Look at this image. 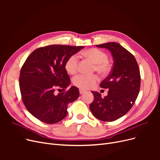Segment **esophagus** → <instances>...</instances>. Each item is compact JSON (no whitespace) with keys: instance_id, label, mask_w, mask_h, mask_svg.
<instances>
[{"instance_id":"obj_1","label":"esophagus","mask_w":160,"mask_h":160,"mask_svg":"<svg viewBox=\"0 0 160 160\" xmlns=\"http://www.w3.org/2000/svg\"><path fill=\"white\" fill-rule=\"evenodd\" d=\"M85 92H86V91H85V90H83V89H79V93H80V94L81 95H82V94H83Z\"/></svg>"}]
</instances>
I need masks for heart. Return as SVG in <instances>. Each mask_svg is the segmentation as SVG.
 Here are the masks:
<instances>
[{
  "instance_id": "1",
  "label": "heart",
  "mask_w": 160,
  "mask_h": 160,
  "mask_svg": "<svg viewBox=\"0 0 160 160\" xmlns=\"http://www.w3.org/2000/svg\"><path fill=\"white\" fill-rule=\"evenodd\" d=\"M85 57L88 58L95 64L96 70L101 73H107L110 67L107 53L97 48H91L83 52ZM65 69L69 74H75L78 69V57L76 55L70 56L65 62ZM99 80L97 75L79 74L72 79L73 84L82 89H88L93 88Z\"/></svg>"
}]
</instances>
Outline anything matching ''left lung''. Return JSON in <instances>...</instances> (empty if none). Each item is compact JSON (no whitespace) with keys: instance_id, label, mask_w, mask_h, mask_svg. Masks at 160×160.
I'll use <instances>...</instances> for the list:
<instances>
[{"instance_id":"left-lung-1","label":"left lung","mask_w":160,"mask_h":160,"mask_svg":"<svg viewBox=\"0 0 160 160\" xmlns=\"http://www.w3.org/2000/svg\"><path fill=\"white\" fill-rule=\"evenodd\" d=\"M108 49L113 60L112 70L100 87L108 89V94L91 91L94 100L89 109L95 117L103 122H113L126 114L132 108L140 89L139 69L134 56L118 42L96 45Z\"/></svg>"}]
</instances>
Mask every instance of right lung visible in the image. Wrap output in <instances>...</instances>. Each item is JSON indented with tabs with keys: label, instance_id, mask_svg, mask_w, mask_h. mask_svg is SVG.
Returning a JSON list of instances; mask_svg holds the SVG:
<instances>
[{
	"label": "right lung",
	"instance_id": "1",
	"mask_svg": "<svg viewBox=\"0 0 160 160\" xmlns=\"http://www.w3.org/2000/svg\"><path fill=\"white\" fill-rule=\"evenodd\" d=\"M83 48L52 45L38 48L28 57L21 70L19 87L23 103L34 117L49 124L66 117L67 104L78 99L79 89L72 86L58 95L55 90L70 85L65 62Z\"/></svg>",
	"mask_w": 160,
	"mask_h": 160
}]
</instances>
